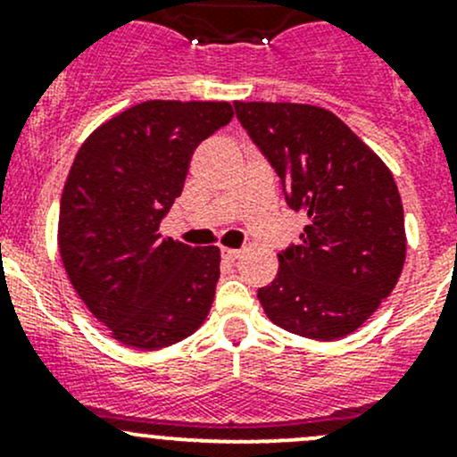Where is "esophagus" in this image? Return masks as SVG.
Masks as SVG:
<instances>
[{
  "label": "esophagus",
  "instance_id": "obj_1",
  "mask_svg": "<svg viewBox=\"0 0 457 457\" xmlns=\"http://www.w3.org/2000/svg\"><path fill=\"white\" fill-rule=\"evenodd\" d=\"M220 256H223L228 262H234L238 256H241V250H232V247H223V250H220Z\"/></svg>",
  "mask_w": 457,
  "mask_h": 457
}]
</instances>
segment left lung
<instances>
[{
	"label": "left lung",
	"instance_id": "1",
	"mask_svg": "<svg viewBox=\"0 0 457 457\" xmlns=\"http://www.w3.org/2000/svg\"><path fill=\"white\" fill-rule=\"evenodd\" d=\"M294 212L301 245L278 254V274L258 289L274 325L316 340L356 331L400 278L407 252L394 174L334 112L307 104H234Z\"/></svg>",
	"mask_w": 457,
	"mask_h": 457
}]
</instances>
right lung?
<instances>
[{"label": "right lung", "mask_w": 457, "mask_h": 457, "mask_svg": "<svg viewBox=\"0 0 457 457\" xmlns=\"http://www.w3.org/2000/svg\"><path fill=\"white\" fill-rule=\"evenodd\" d=\"M228 101H143L79 147L59 207V254L87 310L128 347L161 349L210 314L219 247L163 238L192 152L228 126Z\"/></svg>", "instance_id": "right-lung-1"}]
</instances>
